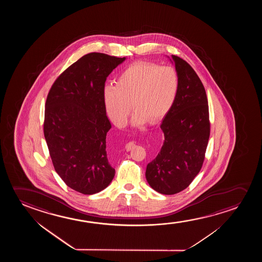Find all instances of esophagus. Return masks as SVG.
<instances>
[{
    "label": "esophagus",
    "mask_w": 262,
    "mask_h": 262,
    "mask_svg": "<svg viewBox=\"0 0 262 262\" xmlns=\"http://www.w3.org/2000/svg\"><path fill=\"white\" fill-rule=\"evenodd\" d=\"M133 147H134V143H133V142H129V143L126 144L125 148L127 150H129V149H132Z\"/></svg>",
    "instance_id": "34e87169"
}]
</instances>
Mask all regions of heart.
<instances>
[{
    "mask_svg": "<svg viewBox=\"0 0 262 262\" xmlns=\"http://www.w3.org/2000/svg\"><path fill=\"white\" fill-rule=\"evenodd\" d=\"M115 86L103 90L104 107L115 125L126 124L132 107L134 126L164 118L176 101L179 77L174 69L152 62H136L117 77ZM132 105L130 106V104Z\"/></svg>",
    "mask_w": 262,
    "mask_h": 262,
    "instance_id": "b5f03b06",
    "label": "heart"
}]
</instances>
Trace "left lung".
Wrapping results in <instances>:
<instances>
[{"instance_id": "left-lung-1", "label": "left lung", "mask_w": 262, "mask_h": 262, "mask_svg": "<svg viewBox=\"0 0 262 262\" xmlns=\"http://www.w3.org/2000/svg\"><path fill=\"white\" fill-rule=\"evenodd\" d=\"M179 77L176 101L162 122L165 140L148 163L146 178L159 193L172 195L186 189L201 171L210 134L204 86L187 61L172 55Z\"/></svg>"}]
</instances>
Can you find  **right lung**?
Wrapping results in <instances>:
<instances>
[{"label": "right lung", "instance_id": "obj_1", "mask_svg": "<svg viewBox=\"0 0 262 262\" xmlns=\"http://www.w3.org/2000/svg\"><path fill=\"white\" fill-rule=\"evenodd\" d=\"M125 57L90 53L66 69L47 96L43 134L54 169L67 186L91 195L104 190L115 170L108 161L103 90Z\"/></svg>", "mask_w": 262, "mask_h": 262}]
</instances>
